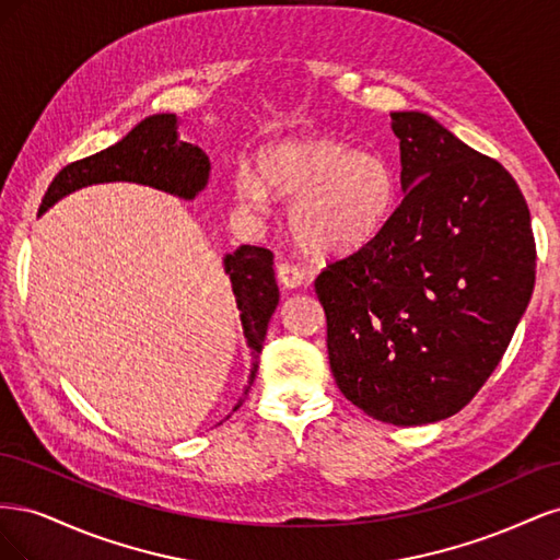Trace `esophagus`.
<instances>
[{"mask_svg": "<svg viewBox=\"0 0 560 560\" xmlns=\"http://www.w3.org/2000/svg\"><path fill=\"white\" fill-rule=\"evenodd\" d=\"M303 270L290 261H280L278 264V280L282 287H290V290H294V287H299L303 282Z\"/></svg>", "mask_w": 560, "mask_h": 560, "instance_id": "34e87169", "label": "esophagus"}]
</instances>
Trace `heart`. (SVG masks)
I'll return each mask as SVG.
<instances>
[{
    "mask_svg": "<svg viewBox=\"0 0 560 560\" xmlns=\"http://www.w3.org/2000/svg\"><path fill=\"white\" fill-rule=\"evenodd\" d=\"M243 208L257 210L264 191L290 200L287 231L311 257H343L371 243L397 208V175L383 156L306 135L266 147L257 177L238 173L233 182Z\"/></svg>",
    "mask_w": 560,
    "mask_h": 560,
    "instance_id": "obj_1",
    "label": "heart"
}]
</instances>
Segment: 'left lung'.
Listing matches in <instances>:
<instances>
[{"label":"left lung","mask_w":560,"mask_h":560,"mask_svg":"<svg viewBox=\"0 0 560 560\" xmlns=\"http://www.w3.org/2000/svg\"><path fill=\"white\" fill-rule=\"evenodd\" d=\"M404 198L374 241L315 280L336 385L366 416L425 425L467 406L535 287L530 210L490 156L393 112Z\"/></svg>","instance_id":"obj_1"}]
</instances>
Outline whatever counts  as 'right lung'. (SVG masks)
Masks as SVG:
<instances>
[{"label":"right lung","instance_id":"right-lung-1","mask_svg":"<svg viewBox=\"0 0 560 560\" xmlns=\"http://www.w3.org/2000/svg\"><path fill=\"white\" fill-rule=\"evenodd\" d=\"M208 177L210 159L200 147L177 138V116L154 114L135 126L121 142L65 165L48 184L39 212L48 210L62 196L81 189V186L100 182H138L175 194L184 200H194L206 189ZM224 268L231 278L235 303H238L247 346L254 354L249 371L252 385L259 369V352L264 348L268 319L276 313L280 301L273 252L266 247L241 245L233 254H226ZM241 404L243 399L238 406Z\"/></svg>","mask_w":560,"mask_h":560}]
</instances>
